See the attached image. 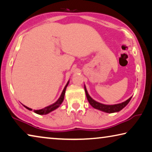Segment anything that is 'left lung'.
Segmentation results:
<instances>
[{"label":"left lung","mask_w":152,"mask_h":152,"mask_svg":"<svg viewBox=\"0 0 152 152\" xmlns=\"http://www.w3.org/2000/svg\"><path fill=\"white\" fill-rule=\"evenodd\" d=\"M85 90L86 97H87V99L89 103H90V104L92 105L94 108H96V109L102 110V111H103V112H105L107 113H113V112H119V111H120L122 109H123V108L126 106L127 104H128L130 102V100H131L132 98V97H130L129 99L125 101L124 102H122L121 103H118V104L111 105H104V104H102V103L97 102L95 100H93V99L91 98L90 96H89L85 86Z\"/></svg>","instance_id":"8db88e82"}]
</instances>
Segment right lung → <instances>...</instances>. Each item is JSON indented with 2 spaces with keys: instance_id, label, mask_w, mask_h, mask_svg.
Instances as JSON below:
<instances>
[{
  "instance_id": "add662e5",
  "label": "right lung",
  "mask_w": 152,
  "mask_h": 152,
  "mask_svg": "<svg viewBox=\"0 0 152 152\" xmlns=\"http://www.w3.org/2000/svg\"><path fill=\"white\" fill-rule=\"evenodd\" d=\"M68 83H69V81H68V83H67V85H66V86L64 87V90H63V92H62L61 96H60V97L59 98V99L57 100L56 102H55L54 103H53V104L49 105V106L43 108V109L38 110H34V112L37 113V114H38L43 115V114H49V112H52V111H53L55 109H57V108L61 104V103L63 102L64 99V95H65V92H66V89L67 86L68 85ZM24 107H25L26 108H27V109L29 110H32V109H31V108H29L28 107H26V106H25V105H24Z\"/></svg>"
}]
</instances>
